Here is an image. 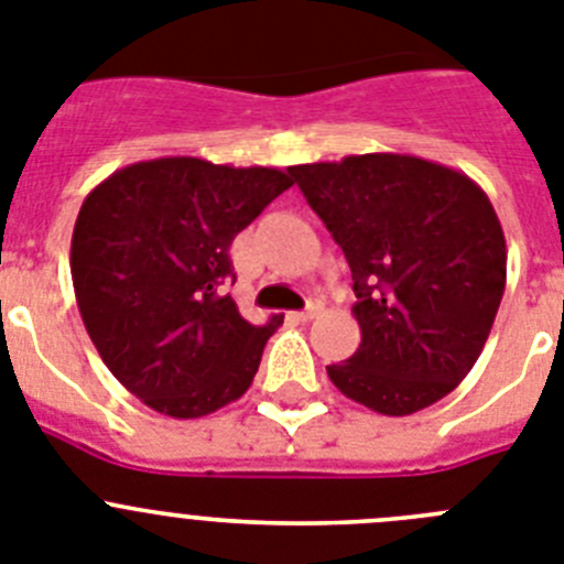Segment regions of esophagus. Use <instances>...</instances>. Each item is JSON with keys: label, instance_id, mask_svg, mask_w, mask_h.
Here are the masks:
<instances>
[{"label": "esophagus", "instance_id": "esophagus-1", "mask_svg": "<svg viewBox=\"0 0 564 564\" xmlns=\"http://www.w3.org/2000/svg\"><path fill=\"white\" fill-rule=\"evenodd\" d=\"M321 310H323L321 297H312L306 310H303V312H292V315H289V317H292V321H297V323H306V321H312V317H315Z\"/></svg>", "mask_w": 564, "mask_h": 564}]
</instances>
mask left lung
<instances>
[{"instance_id":"obj_1","label":"left lung","mask_w":564,"mask_h":564,"mask_svg":"<svg viewBox=\"0 0 564 564\" xmlns=\"http://www.w3.org/2000/svg\"><path fill=\"white\" fill-rule=\"evenodd\" d=\"M340 243L360 346L326 366L355 403L405 417L474 369L506 292L502 224L477 181L403 153L289 166Z\"/></svg>"}]
</instances>
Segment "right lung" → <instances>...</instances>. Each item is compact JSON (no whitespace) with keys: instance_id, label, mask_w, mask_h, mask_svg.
Instances as JSON below:
<instances>
[{"instance_id":"obj_1","label":"right lung","mask_w":564,"mask_h":564,"mask_svg":"<svg viewBox=\"0 0 564 564\" xmlns=\"http://www.w3.org/2000/svg\"><path fill=\"white\" fill-rule=\"evenodd\" d=\"M289 187L275 166L166 155L90 189L70 241L76 303L105 366L141 403L195 420L252 386L283 315L252 326L221 286L235 235Z\"/></svg>"}]
</instances>
